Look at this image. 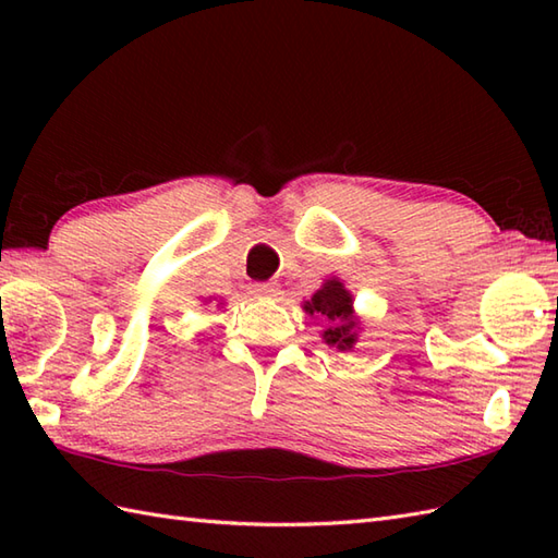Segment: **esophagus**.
<instances>
[{"label": "esophagus", "mask_w": 558, "mask_h": 558, "mask_svg": "<svg viewBox=\"0 0 558 558\" xmlns=\"http://www.w3.org/2000/svg\"><path fill=\"white\" fill-rule=\"evenodd\" d=\"M254 294H258V298H276L278 294V288L272 286V282H258V286L252 288Z\"/></svg>", "instance_id": "obj_1"}]
</instances>
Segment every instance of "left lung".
Instances as JSON below:
<instances>
[{"label":"left lung","instance_id":"obj_1","mask_svg":"<svg viewBox=\"0 0 558 558\" xmlns=\"http://www.w3.org/2000/svg\"><path fill=\"white\" fill-rule=\"evenodd\" d=\"M306 314H318L328 324L324 340L338 350H352L357 342V316L352 310V294L338 278L326 280L322 290L314 292L310 302H304Z\"/></svg>","mask_w":558,"mask_h":558}]
</instances>
